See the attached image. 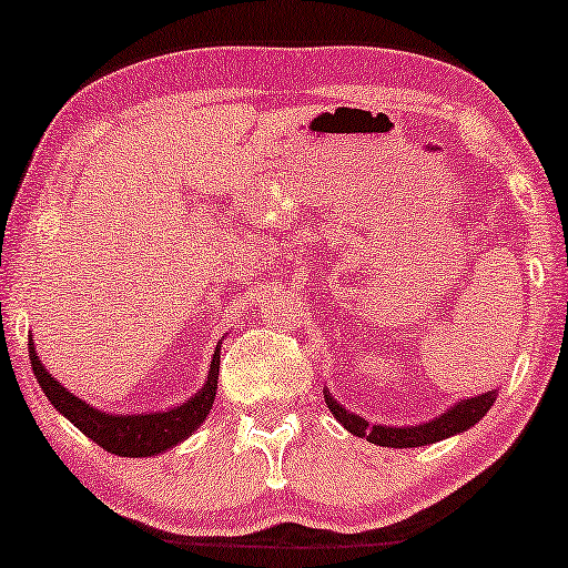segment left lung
<instances>
[{"mask_svg":"<svg viewBox=\"0 0 568 568\" xmlns=\"http://www.w3.org/2000/svg\"><path fill=\"white\" fill-rule=\"evenodd\" d=\"M496 400V393H484L478 395V398H470V400H463L457 403L447 410V414H442L439 418H434L429 424H418V426H377V424H369L364 422V418L348 414L346 408H341L336 400L331 398L328 393H325V403H328V408L333 410V416L338 418L341 424H344V429H348L356 437H364L372 445H379V447H422V445H432V442H439V439H447L453 437V434H460L465 429H470L473 424H478L480 418L486 416V410L494 406Z\"/></svg>","mask_w":568,"mask_h":568,"instance_id":"left-lung-1","label":"left lung"}]
</instances>
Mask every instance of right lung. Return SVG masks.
Instances as JSON below:
<instances>
[{"mask_svg":"<svg viewBox=\"0 0 568 568\" xmlns=\"http://www.w3.org/2000/svg\"><path fill=\"white\" fill-rule=\"evenodd\" d=\"M30 367L36 372L38 385L45 393V398L53 403V408L61 416H67L84 437H90L95 445H100L108 453L121 457H150L165 449L175 447L183 442L191 432H196L209 410H212L214 395H216V377H220V348L212 356V369H209V379L201 390L185 400L183 406L160 410V414H134V416H113L103 414V410L92 408L90 403L77 398L51 377L49 372L33 352V341H30Z\"/></svg>","mask_w":568,"mask_h":568,"instance_id":"right-lung-1","label":"right lung"}]
</instances>
